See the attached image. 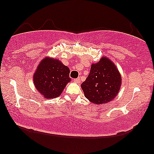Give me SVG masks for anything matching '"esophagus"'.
<instances>
[{
    "label": "esophagus",
    "mask_w": 154,
    "mask_h": 154,
    "mask_svg": "<svg viewBox=\"0 0 154 154\" xmlns=\"http://www.w3.org/2000/svg\"><path fill=\"white\" fill-rule=\"evenodd\" d=\"M73 81H74L75 83H81V80H80L79 78V79H73Z\"/></svg>",
    "instance_id": "esophagus-1"
}]
</instances>
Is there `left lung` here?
<instances>
[{"instance_id": "obj_1", "label": "left lung", "mask_w": 154, "mask_h": 154, "mask_svg": "<svg viewBox=\"0 0 154 154\" xmlns=\"http://www.w3.org/2000/svg\"><path fill=\"white\" fill-rule=\"evenodd\" d=\"M121 76L116 65L108 57L92 64L89 75L81 84L85 97L96 104L109 102L119 93Z\"/></svg>"}]
</instances>
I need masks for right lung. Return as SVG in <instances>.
Returning a JSON list of instances; mask_svg holds the SVG:
<instances>
[{"mask_svg":"<svg viewBox=\"0 0 154 154\" xmlns=\"http://www.w3.org/2000/svg\"><path fill=\"white\" fill-rule=\"evenodd\" d=\"M69 73V69L60 60L45 57L38 66L33 75V83L45 98L57 97L71 81Z\"/></svg>","mask_w":154,"mask_h":154,"instance_id":"right-lung-1","label":"right lung"}]
</instances>
